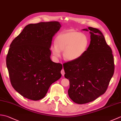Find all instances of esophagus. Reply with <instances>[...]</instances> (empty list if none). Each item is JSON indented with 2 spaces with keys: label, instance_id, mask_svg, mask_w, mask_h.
I'll use <instances>...</instances> for the list:
<instances>
[{
  "label": "esophagus",
  "instance_id": "34e87169",
  "mask_svg": "<svg viewBox=\"0 0 121 121\" xmlns=\"http://www.w3.org/2000/svg\"><path fill=\"white\" fill-rule=\"evenodd\" d=\"M61 74H62V76H64L65 75V71H64V69H63L62 70H61Z\"/></svg>",
  "mask_w": 121,
  "mask_h": 121
}]
</instances>
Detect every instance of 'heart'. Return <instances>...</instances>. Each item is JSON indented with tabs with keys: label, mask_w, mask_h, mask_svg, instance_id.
I'll return each instance as SVG.
<instances>
[{
	"label": "heart",
	"mask_w": 121,
	"mask_h": 121,
	"mask_svg": "<svg viewBox=\"0 0 121 121\" xmlns=\"http://www.w3.org/2000/svg\"><path fill=\"white\" fill-rule=\"evenodd\" d=\"M55 45L50 47L53 57L56 59L61 56L69 61H75L80 58L86 51L89 44V39L86 34L69 30L58 34L55 40Z\"/></svg>",
	"instance_id": "1"
}]
</instances>
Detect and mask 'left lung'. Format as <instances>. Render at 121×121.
<instances>
[{
	"instance_id": "8db88e82",
	"label": "left lung",
	"mask_w": 121,
	"mask_h": 121,
	"mask_svg": "<svg viewBox=\"0 0 121 121\" xmlns=\"http://www.w3.org/2000/svg\"><path fill=\"white\" fill-rule=\"evenodd\" d=\"M91 34V43L80 58L63 64L65 77L69 79L68 95L73 102L94 101L107 91L114 74V58L104 35L91 27L83 29Z\"/></svg>"
}]
</instances>
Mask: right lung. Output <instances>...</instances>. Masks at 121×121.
Listing matches in <instances>:
<instances>
[{
	"mask_svg": "<svg viewBox=\"0 0 121 121\" xmlns=\"http://www.w3.org/2000/svg\"><path fill=\"white\" fill-rule=\"evenodd\" d=\"M61 27L56 21L26 25L13 40L6 58L12 87L26 98L39 100L61 77L62 65L50 59L52 37Z\"/></svg>",
	"mask_w": 121,
	"mask_h": 121,
	"instance_id": "add662e5",
	"label": "right lung"
}]
</instances>
